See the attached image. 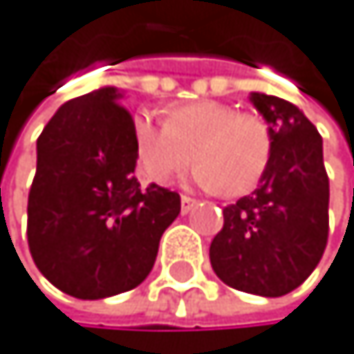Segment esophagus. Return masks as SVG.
I'll return each mask as SVG.
<instances>
[{
	"label": "esophagus",
	"mask_w": 354,
	"mask_h": 354,
	"mask_svg": "<svg viewBox=\"0 0 354 354\" xmlns=\"http://www.w3.org/2000/svg\"><path fill=\"white\" fill-rule=\"evenodd\" d=\"M194 205H196V198H192V196H186V194L181 196V212H183V214H188V212H190Z\"/></svg>",
	"instance_id": "1"
}]
</instances>
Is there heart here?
<instances>
[{"label": "heart", "mask_w": 354, "mask_h": 354, "mask_svg": "<svg viewBox=\"0 0 354 354\" xmlns=\"http://www.w3.org/2000/svg\"><path fill=\"white\" fill-rule=\"evenodd\" d=\"M133 151L149 179L168 183L198 162L194 181L201 188L242 196L257 188L272 160V129L255 112H238L231 103L194 99L179 103L158 125L140 112L131 125ZM193 153H189V149Z\"/></svg>", "instance_id": "1"}]
</instances>
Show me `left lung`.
Wrapping results in <instances>:
<instances>
[{
    "label": "left lung",
    "instance_id": "left-lung-1",
    "mask_svg": "<svg viewBox=\"0 0 354 354\" xmlns=\"http://www.w3.org/2000/svg\"><path fill=\"white\" fill-rule=\"evenodd\" d=\"M272 129V160L259 188L223 209L209 246L214 272L229 288L283 296L314 272L328 238V177L322 138L290 101L253 93Z\"/></svg>",
    "mask_w": 354,
    "mask_h": 354
}]
</instances>
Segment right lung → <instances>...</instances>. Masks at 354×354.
<instances>
[{
	"label": "right lung",
	"mask_w": 354,
	"mask_h": 354,
	"mask_svg": "<svg viewBox=\"0 0 354 354\" xmlns=\"http://www.w3.org/2000/svg\"><path fill=\"white\" fill-rule=\"evenodd\" d=\"M116 88L66 101L36 142L28 246L49 283L82 301L140 286L181 212L177 192L136 177L133 118Z\"/></svg>",
	"instance_id": "add662e5"
}]
</instances>
